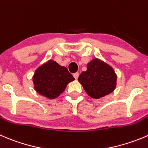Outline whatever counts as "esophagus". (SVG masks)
Wrapping results in <instances>:
<instances>
[{
  "label": "esophagus",
  "instance_id": "34e87169",
  "mask_svg": "<svg viewBox=\"0 0 148 148\" xmlns=\"http://www.w3.org/2000/svg\"><path fill=\"white\" fill-rule=\"evenodd\" d=\"M78 77H79V73L78 72L74 73V77L76 79H78Z\"/></svg>",
  "mask_w": 148,
  "mask_h": 148
}]
</instances>
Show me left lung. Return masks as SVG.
Instances as JSON below:
<instances>
[{"instance_id":"obj_1","label":"left lung","mask_w":148,"mask_h":148,"mask_svg":"<svg viewBox=\"0 0 148 148\" xmlns=\"http://www.w3.org/2000/svg\"><path fill=\"white\" fill-rule=\"evenodd\" d=\"M117 76L114 69L98 58L87 65V71L79 76L78 81L89 96L98 99L109 95L116 87Z\"/></svg>"}]
</instances>
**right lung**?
<instances>
[{
    "label": "right lung",
    "mask_w": 148,
    "mask_h": 148,
    "mask_svg": "<svg viewBox=\"0 0 148 148\" xmlns=\"http://www.w3.org/2000/svg\"><path fill=\"white\" fill-rule=\"evenodd\" d=\"M74 78L65 66L49 60L36 69L32 77L34 88L41 95L55 99L64 92Z\"/></svg>",
    "instance_id": "add662e5"
}]
</instances>
